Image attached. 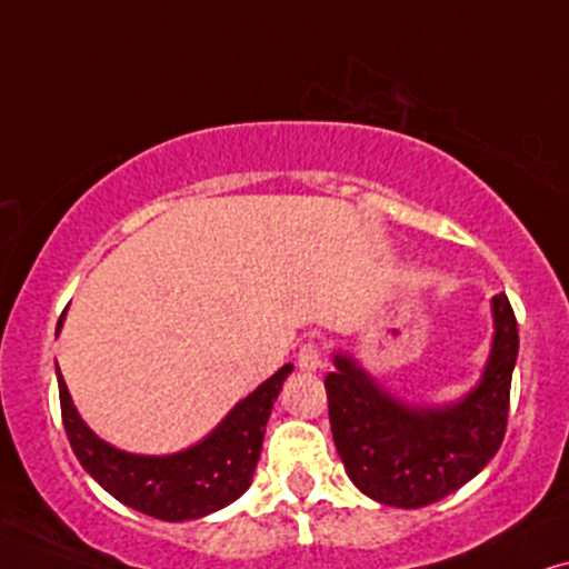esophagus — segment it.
Returning a JSON list of instances; mask_svg holds the SVG:
<instances>
[{
	"label": "esophagus",
	"mask_w": 569,
	"mask_h": 569,
	"mask_svg": "<svg viewBox=\"0 0 569 569\" xmlns=\"http://www.w3.org/2000/svg\"><path fill=\"white\" fill-rule=\"evenodd\" d=\"M322 361H325V351L317 340H307V343L299 348V367L307 369V372H317V369H322Z\"/></svg>",
	"instance_id": "1"
}]
</instances>
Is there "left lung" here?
Here are the masks:
<instances>
[{"mask_svg":"<svg viewBox=\"0 0 569 569\" xmlns=\"http://www.w3.org/2000/svg\"><path fill=\"white\" fill-rule=\"evenodd\" d=\"M497 336L471 396L448 408H408L382 392L348 356L325 377L330 429L346 473L363 495L392 507H423L471 481L495 458L510 411L518 320L495 297Z\"/></svg>","mask_w":569,"mask_h":569,"instance_id":"1","label":"left lung"}]
</instances>
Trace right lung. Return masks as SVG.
Segmentation results:
<instances>
[{"label":"right lung","mask_w":569,"mask_h":569,"mask_svg":"<svg viewBox=\"0 0 569 569\" xmlns=\"http://www.w3.org/2000/svg\"><path fill=\"white\" fill-rule=\"evenodd\" d=\"M291 369V363L280 367L200 445L163 458L130 456L98 439L74 411L57 369L67 439L82 468L121 505L169 522L202 518L233 502L252 483L272 400L278 398L280 385Z\"/></svg>","instance_id":"add662e5"}]
</instances>
